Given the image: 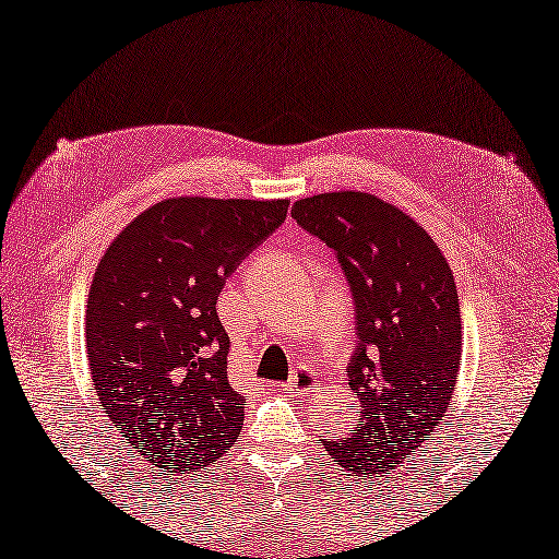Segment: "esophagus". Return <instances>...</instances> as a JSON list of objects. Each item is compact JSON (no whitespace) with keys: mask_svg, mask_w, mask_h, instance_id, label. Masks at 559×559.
Segmentation results:
<instances>
[{"mask_svg":"<svg viewBox=\"0 0 559 559\" xmlns=\"http://www.w3.org/2000/svg\"><path fill=\"white\" fill-rule=\"evenodd\" d=\"M311 383V376H292L289 380H287V383H285V390H287V393H297V390H301V385H309ZM309 390V388H307Z\"/></svg>","mask_w":559,"mask_h":559,"instance_id":"34e87169","label":"esophagus"}]
</instances>
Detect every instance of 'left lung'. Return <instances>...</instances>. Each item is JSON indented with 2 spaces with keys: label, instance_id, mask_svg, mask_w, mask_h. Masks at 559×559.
<instances>
[{
  "label": "left lung",
  "instance_id": "obj_1",
  "mask_svg": "<svg viewBox=\"0 0 559 559\" xmlns=\"http://www.w3.org/2000/svg\"><path fill=\"white\" fill-rule=\"evenodd\" d=\"M292 218L336 254L356 309L346 376L364 413L321 447L348 474L400 472L444 417L462 366L454 274L423 225L370 193L311 195Z\"/></svg>",
  "mask_w": 559,
  "mask_h": 559
}]
</instances>
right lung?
<instances>
[{"instance_id":"1","label":"right lung","mask_w":559,"mask_h":559,"mask_svg":"<svg viewBox=\"0 0 559 559\" xmlns=\"http://www.w3.org/2000/svg\"><path fill=\"white\" fill-rule=\"evenodd\" d=\"M289 201L166 199L103 254L85 344L100 405L164 476L201 472L235 444L242 395L215 311L225 280L287 218Z\"/></svg>"}]
</instances>
